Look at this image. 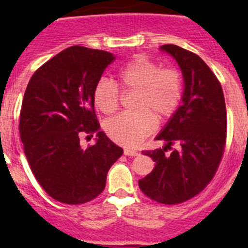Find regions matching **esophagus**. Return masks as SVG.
Instances as JSON below:
<instances>
[{
    "instance_id": "esophagus-1",
    "label": "esophagus",
    "mask_w": 248,
    "mask_h": 248,
    "mask_svg": "<svg viewBox=\"0 0 248 248\" xmlns=\"http://www.w3.org/2000/svg\"><path fill=\"white\" fill-rule=\"evenodd\" d=\"M124 155H126V156H138L139 152L131 149H124Z\"/></svg>"
}]
</instances>
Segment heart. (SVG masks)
<instances>
[{
    "label": "heart",
    "mask_w": 248,
    "mask_h": 248,
    "mask_svg": "<svg viewBox=\"0 0 248 248\" xmlns=\"http://www.w3.org/2000/svg\"><path fill=\"white\" fill-rule=\"evenodd\" d=\"M117 83L124 91L137 90L136 111L122 112L110 119L106 131L114 141L128 147L138 146L154 132L156 119H169L175 114L182 97V76L175 68H161L157 62L138 55L122 64L116 72ZM94 106L104 114L119 109L121 90L116 82L102 78L93 89Z\"/></svg>",
    "instance_id": "1"
}]
</instances>
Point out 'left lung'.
<instances>
[{
    "label": "left lung",
    "mask_w": 248,
    "mask_h": 248,
    "mask_svg": "<svg viewBox=\"0 0 248 248\" xmlns=\"http://www.w3.org/2000/svg\"><path fill=\"white\" fill-rule=\"evenodd\" d=\"M161 50L179 63L185 90L181 106L156 138L166 146L142 151L155 168L139 187L152 201L174 205L201 193L216 174L226 147L227 110L221 82L198 55L174 44ZM171 144L179 147L166 154Z\"/></svg>",
    "instance_id": "1"
}]
</instances>
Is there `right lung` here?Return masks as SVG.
<instances>
[{
  "label": "right lung",
  "mask_w": 248,
  "mask_h": 248,
  "mask_svg": "<svg viewBox=\"0 0 248 248\" xmlns=\"http://www.w3.org/2000/svg\"><path fill=\"white\" fill-rule=\"evenodd\" d=\"M115 56L74 46L39 67L30 79L19 131L31 170L44 191L64 204H84L103 192L110 167L124 150L99 129L92 93ZM96 134V144L78 137Z\"/></svg>",
  "instance_id": "1"
}]
</instances>
